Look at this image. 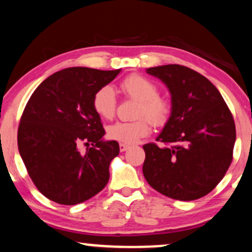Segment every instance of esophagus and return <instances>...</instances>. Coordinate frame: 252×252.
<instances>
[{"mask_svg":"<svg viewBox=\"0 0 252 252\" xmlns=\"http://www.w3.org/2000/svg\"><path fill=\"white\" fill-rule=\"evenodd\" d=\"M128 148H129V145L123 144V143H121V144H120V150H121V153H123V151L128 150Z\"/></svg>","mask_w":252,"mask_h":252,"instance_id":"1","label":"esophagus"}]
</instances>
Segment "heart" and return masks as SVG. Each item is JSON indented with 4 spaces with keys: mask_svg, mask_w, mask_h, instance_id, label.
Returning <instances> with one entry per match:
<instances>
[{
    "mask_svg": "<svg viewBox=\"0 0 252 252\" xmlns=\"http://www.w3.org/2000/svg\"><path fill=\"white\" fill-rule=\"evenodd\" d=\"M121 90L129 98L138 102L136 117H142L134 122H117L107 130L108 137L123 144H132L149 134L150 126H162L170 115V104L165 98L158 96L159 90L153 81L142 75H130L121 82ZM93 107L103 120H111L116 113V98L110 87H103L94 95ZM145 117V119L143 117Z\"/></svg>",
    "mask_w": 252,
    "mask_h": 252,
    "instance_id": "b5f03b06",
    "label": "heart"
}]
</instances>
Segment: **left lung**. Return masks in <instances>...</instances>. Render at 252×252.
I'll use <instances>...</instances> for the list:
<instances>
[{"label":"left lung","mask_w":252,"mask_h":252,"mask_svg":"<svg viewBox=\"0 0 252 252\" xmlns=\"http://www.w3.org/2000/svg\"><path fill=\"white\" fill-rule=\"evenodd\" d=\"M171 94V115L156 138L143 145V175L162 195L193 201L213 191L232 162L236 128L217 88L192 69L166 64L147 69Z\"/></svg>","instance_id":"left-lung-1"}]
</instances>
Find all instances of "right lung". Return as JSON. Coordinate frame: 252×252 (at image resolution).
<instances>
[{"mask_svg": "<svg viewBox=\"0 0 252 252\" xmlns=\"http://www.w3.org/2000/svg\"><path fill=\"white\" fill-rule=\"evenodd\" d=\"M120 71L66 68L45 78L30 96L17 145L35 187L50 201L75 205L107 186L109 165L120 145L102 139L105 131L93 98ZM81 144L93 147L81 154Z\"/></svg>", "mask_w": 252, "mask_h": 252, "instance_id": "add662e5", "label": "right lung"}]
</instances>
